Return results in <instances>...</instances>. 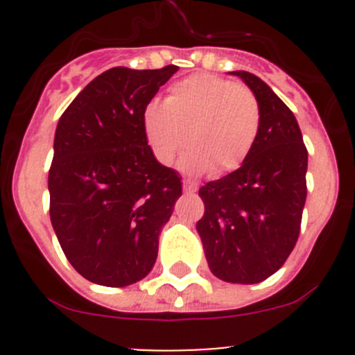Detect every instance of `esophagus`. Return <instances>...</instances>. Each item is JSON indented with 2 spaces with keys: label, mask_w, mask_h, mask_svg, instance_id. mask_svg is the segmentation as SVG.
I'll list each match as a JSON object with an SVG mask.
<instances>
[{
  "label": "esophagus",
  "mask_w": 355,
  "mask_h": 355,
  "mask_svg": "<svg viewBox=\"0 0 355 355\" xmlns=\"http://www.w3.org/2000/svg\"><path fill=\"white\" fill-rule=\"evenodd\" d=\"M184 191L187 192V194H192V192H196V191H198V189H196V185L191 184V182H189V180H184Z\"/></svg>",
  "instance_id": "34e87169"
}]
</instances>
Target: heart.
I'll list each match as a JSON object with an SVG mask.
<instances>
[{"label":"heart","instance_id":"b5f03b06","mask_svg":"<svg viewBox=\"0 0 355 355\" xmlns=\"http://www.w3.org/2000/svg\"><path fill=\"white\" fill-rule=\"evenodd\" d=\"M146 141L168 166L187 153L182 168L189 173L221 177L247 159L261 128V105L250 89L216 75L199 73L171 85L163 105L146 106Z\"/></svg>","mask_w":355,"mask_h":355}]
</instances>
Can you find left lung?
Returning <instances> with one entry per match:
<instances>
[{"instance_id":"obj_1","label":"left lung","mask_w":355,"mask_h":355,"mask_svg":"<svg viewBox=\"0 0 355 355\" xmlns=\"http://www.w3.org/2000/svg\"><path fill=\"white\" fill-rule=\"evenodd\" d=\"M261 105V128L235 171L200 187L204 216L196 225L211 273L228 284H259L295 247L306 204L307 149L299 123L273 89L244 70Z\"/></svg>"}]
</instances>
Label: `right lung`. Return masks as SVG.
I'll return each mask as SVG.
<instances>
[{
    "instance_id": "add662e5",
    "label": "right lung",
    "mask_w": 355,
    "mask_h": 355,
    "mask_svg": "<svg viewBox=\"0 0 355 355\" xmlns=\"http://www.w3.org/2000/svg\"><path fill=\"white\" fill-rule=\"evenodd\" d=\"M178 67H114L60 118L48 177L49 214L71 266L92 284L127 287L149 275L180 177L153 155L142 114Z\"/></svg>"
}]
</instances>
